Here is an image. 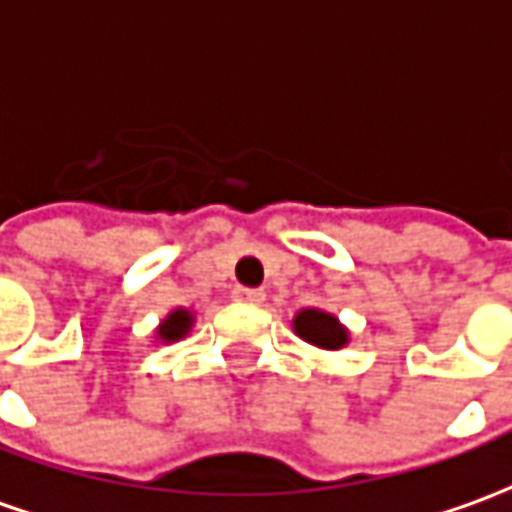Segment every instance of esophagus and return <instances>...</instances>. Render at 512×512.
<instances>
[{
    "instance_id": "obj_1",
    "label": "esophagus",
    "mask_w": 512,
    "mask_h": 512,
    "mask_svg": "<svg viewBox=\"0 0 512 512\" xmlns=\"http://www.w3.org/2000/svg\"><path fill=\"white\" fill-rule=\"evenodd\" d=\"M232 297L238 302H252V305H260V302L266 300V291L263 288H246V285H238L235 291H232Z\"/></svg>"
}]
</instances>
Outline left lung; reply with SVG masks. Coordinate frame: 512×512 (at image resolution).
<instances>
[{"instance_id": "1", "label": "left lung", "mask_w": 512, "mask_h": 512, "mask_svg": "<svg viewBox=\"0 0 512 512\" xmlns=\"http://www.w3.org/2000/svg\"><path fill=\"white\" fill-rule=\"evenodd\" d=\"M294 333L302 342L322 347V350H339L350 339V333L342 322L328 311H319V308H302L300 314L294 316Z\"/></svg>"}]
</instances>
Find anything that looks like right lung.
Segmentation results:
<instances>
[{"mask_svg":"<svg viewBox=\"0 0 512 512\" xmlns=\"http://www.w3.org/2000/svg\"><path fill=\"white\" fill-rule=\"evenodd\" d=\"M193 322H196V316L190 314L187 308H176V311H170L162 322H159V328H156V336H159V342H179L184 339L190 328H193Z\"/></svg>","mask_w":512,"mask_h":512,"instance_id":"obj_1","label":"right lung"}]
</instances>
